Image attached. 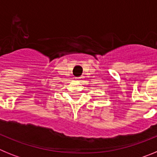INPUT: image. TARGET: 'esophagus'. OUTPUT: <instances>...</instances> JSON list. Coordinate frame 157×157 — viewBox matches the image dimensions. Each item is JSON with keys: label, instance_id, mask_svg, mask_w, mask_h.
I'll return each mask as SVG.
<instances>
[{"label": "esophagus", "instance_id": "esophagus-1", "mask_svg": "<svg viewBox=\"0 0 157 157\" xmlns=\"http://www.w3.org/2000/svg\"><path fill=\"white\" fill-rule=\"evenodd\" d=\"M76 78V81L79 82V81H82V77H78V78Z\"/></svg>", "mask_w": 157, "mask_h": 157}]
</instances>
